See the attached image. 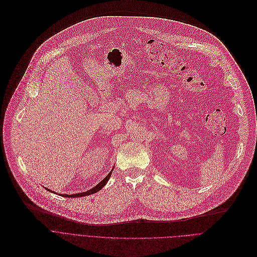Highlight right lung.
Returning <instances> with one entry per match:
<instances>
[{"label":"right lung","mask_w":257,"mask_h":257,"mask_svg":"<svg viewBox=\"0 0 257 257\" xmlns=\"http://www.w3.org/2000/svg\"><path fill=\"white\" fill-rule=\"evenodd\" d=\"M111 173H112V170L108 173V175L103 179V180H101L96 186H94L93 188H91L90 190H87V191H85V192H81V193H75V194H61V195H63L64 197H81V196H86V195H89V194H93V193H95V192H97V191H99L101 188H103V186L107 183V181H108V179L110 178V175H111ZM46 188V187H45ZM47 189V188H46ZM47 190H49V189H47ZM49 191H51V192H54L53 190H49ZM56 193V192H55Z\"/></svg>","instance_id":"right-lung-1"}]
</instances>
